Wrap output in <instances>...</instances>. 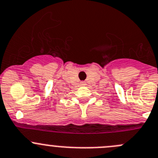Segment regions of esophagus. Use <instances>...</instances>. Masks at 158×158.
Returning <instances> with one entry per match:
<instances>
[{
    "instance_id": "34e87169",
    "label": "esophagus",
    "mask_w": 158,
    "mask_h": 158,
    "mask_svg": "<svg viewBox=\"0 0 158 158\" xmlns=\"http://www.w3.org/2000/svg\"><path fill=\"white\" fill-rule=\"evenodd\" d=\"M81 86H86V82H81Z\"/></svg>"
}]
</instances>
